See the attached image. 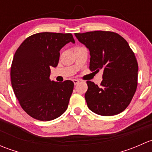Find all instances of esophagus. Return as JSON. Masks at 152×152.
Returning <instances> with one entry per match:
<instances>
[{"label":"esophagus","instance_id":"1","mask_svg":"<svg viewBox=\"0 0 152 152\" xmlns=\"http://www.w3.org/2000/svg\"><path fill=\"white\" fill-rule=\"evenodd\" d=\"M73 83H74V85H77V84L79 82V80L74 79H73Z\"/></svg>","mask_w":152,"mask_h":152}]
</instances>
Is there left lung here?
Masks as SVG:
<instances>
[{
	"label": "left lung",
	"mask_w": 152,
	"mask_h": 152,
	"mask_svg": "<svg viewBox=\"0 0 152 152\" xmlns=\"http://www.w3.org/2000/svg\"><path fill=\"white\" fill-rule=\"evenodd\" d=\"M90 50V70H103L100 86L87 81L85 95L88 108L103 116L123 112L131 102L137 86V59L124 37L113 31L75 33Z\"/></svg>",
	"instance_id": "left-lung-1"
}]
</instances>
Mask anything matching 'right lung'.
Returning <instances> with one entry per match:
<instances>
[{"label":"right lung","instance_id":"right-lung-1","mask_svg":"<svg viewBox=\"0 0 152 152\" xmlns=\"http://www.w3.org/2000/svg\"><path fill=\"white\" fill-rule=\"evenodd\" d=\"M74 43L71 34L42 32L28 37L16 50L11 66L14 93L23 110L42 121L62 115L68 107L74 84L50 81V67L59 63V51L68 42Z\"/></svg>","mask_w":152,"mask_h":152}]
</instances>
